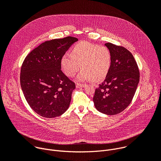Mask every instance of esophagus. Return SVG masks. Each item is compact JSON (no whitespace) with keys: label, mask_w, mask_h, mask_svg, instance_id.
<instances>
[{"label":"esophagus","mask_w":161,"mask_h":161,"mask_svg":"<svg viewBox=\"0 0 161 161\" xmlns=\"http://www.w3.org/2000/svg\"><path fill=\"white\" fill-rule=\"evenodd\" d=\"M85 86H86L85 84H80V83H77L76 85V88H83Z\"/></svg>","instance_id":"esophagus-1"}]
</instances>
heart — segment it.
<instances>
[{
    "label": "heart",
    "mask_w": 161,
    "mask_h": 161,
    "mask_svg": "<svg viewBox=\"0 0 161 161\" xmlns=\"http://www.w3.org/2000/svg\"><path fill=\"white\" fill-rule=\"evenodd\" d=\"M61 68L69 77H73L80 70L79 81H103L107 76L111 65V55L108 48L88 42L76 44L71 55L64 54L60 60Z\"/></svg>",
    "instance_id": "1"
}]
</instances>
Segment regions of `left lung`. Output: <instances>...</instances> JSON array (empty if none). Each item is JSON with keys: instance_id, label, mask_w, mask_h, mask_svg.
Segmentation results:
<instances>
[{"instance_id": "obj_1", "label": "left lung", "mask_w": 161, "mask_h": 161, "mask_svg": "<svg viewBox=\"0 0 161 161\" xmlns=\"http://www.w3.org/2000/svg\"><path fill=\"white\" fill-rule=\"evenodd\" d=\"M111 55V65L104 81L96 89V108L108 115L123 111L131 103L140 81V72L132 53L110 42L105 44Z\"/></svg>"}]
</instances>
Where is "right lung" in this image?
<instances>
[{
	"label": "right lung",
	"instance_id": "add662e5",
	"mask_svg": "<svg viewBox=\"0 0 161 161\" xmlns=\"http://www.w3.org/2000/svg\"><path fill=\"white\" fill-rule=\"evenodd\" d=\"M78 39L68 36L45 41L25 57L20 84L31 108L40 116L54 118L69 108L75 83L61 71L60 60Z\"/></svg>",
	"mask_w": 161,
	"mask_h": 161
}]
</instances>
